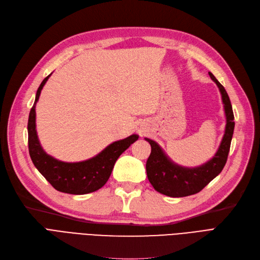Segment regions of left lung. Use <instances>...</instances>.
<instances>
[{
	"label": "left lung",
	"instance_id": "1",
	"mask_svg": "<svg viewBox=\"0 0 260 260\" xmlns=\"http://www.w3.org/2000/svg\"><path fill=\"white\" fill-rule=\"evenodd\" d=\"M222 95L226 127L220 147L213 158L197 168H183L174 163L154 141L145 138L151 146L146 162L147 177L155 191L171 197H183L199 193L219 175L226 164L234 134L235 121L232 103L224 86L209 72Z\"/></svg>",
	"mask_w": 260,
	"mask_h": 260
}]
</instances>
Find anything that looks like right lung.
Here are the masks:
<instances>
[{"label":"right lung","instance_id":"obj_1","mask_svg":"<svg viewBox=\"0 0 260 260\" xmlns=\"http://www.w3.org/2000/svg\"><path fill=\"white\" fill-rule=\"evenodd\" d=\"M49 75L39 85L33 108L30 109L27 132H28V151L35 168L59 192L82 195L95 192L102 188L110 178L114 164L119 155L129 148L131 144L138 141L139 136H132L113 142L95 157L81 162H63L49 155L41 147L36 131V112L35 107L39 99Z\"/></svg>","mask_w":260,"mask_h":260}]
</instances>
